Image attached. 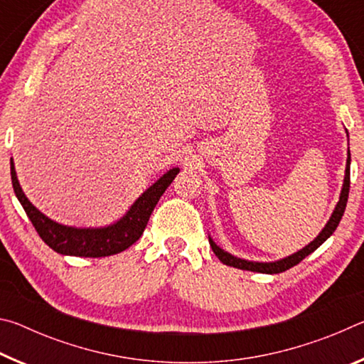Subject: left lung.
Returning <instances> with one entry per match:
<instances>
[{
  "label": "left lung",
  "mask_w": 364,
  "mask_h": 364,
  "mask_svg": "<svg viewBox=\"0 0 364 364\" xmlns=\"http://www.w3.org/2000/svg\"><path fill=\"white\" fill-rule=\"evenodd\" d=\"M347 132V130H345ZM347 136H348V132H347ZM350 149L347 152V165H345V176H343V184H342V191H341V196H338V202L334 208V212H332L331 218L326 226L321 230V232L318 234V236L313 239V241L305 245L304 249H300L299 252H295V254L289 255L281 258V260H276V262H250V260H245V258H239V257H234L231 255L230 252H226L213 242V239L208 236V242H210V247L213 250V254L220 258V262H223L228 267H234V268H239V269H247V271H257V273H267V274H278L282 273V271H286L289 268L295 267V264L300 263L304 260L305 257H308L311 254V252H315L319 245H321L326 239L332 236V232L337 230L338 223H341L342 220V215L345 212V207H347V200H348V191H350Z\"/></svg>",
  "instance_id": "1"
}]
</instances>
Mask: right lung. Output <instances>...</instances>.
<instances>
[{
    "label": "right lung",
    "mask_w": 364,
    "mask_h": 364,
    "mask_svg": "<svg viewBox=\"0 0 364 364\" xmlns=\"http://www.w3.org/2000/svg\"><path fill=\"white\" fill-rule=\"evenodd\" d=\"M178 173H180L178 167L170 168L152 186L147 188L133 202L127 213L114 223L100 228H75L60 225L58 221L48 218L45 213H41L27 199L19 180H17L14 160L11 159L12 188H14L16 197L19 199L30 221H32L36 232L54 252H58L60 255L72 257H109L120 254V252L133 245L141 237V234L144 232L147 221H149L151 213L154 212V207L157 205L165 189L170 186Z\"/></svg>",
    "instance_id": "obj_1"
}]
</instances>
